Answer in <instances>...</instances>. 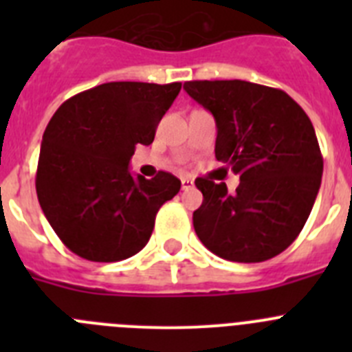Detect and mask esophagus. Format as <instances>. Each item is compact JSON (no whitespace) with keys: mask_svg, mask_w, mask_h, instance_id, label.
<instances>
[{"mask_svg":"<svg viewBox=\"0 0 352 352\" xmlns=\"http://www.w3.org/2000/svg\"><path fill=\"white\" fill-rule=\"evenodd\" d=\"M182 188L183 190H190V188H194V182H192V178H182Z\"/></svg>","mask_w":352,"mask_h":352,"instance_id":"1","label":"esophagus"}]
</instances>
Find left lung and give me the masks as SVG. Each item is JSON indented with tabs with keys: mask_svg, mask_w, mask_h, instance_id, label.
I'll return each mask as SVG.
<instances>
[{
	"mask_svg": "<svg viewBox=\"0 0 352 352\" xmlns=\"http://www.w3.org/2000/svg\"><path fill=\"white\" fill-rule=\"evenodd\" d=\"M183 88L217 123L214 157L239 174L226 183L197 178L203 204L194 229L214 256L263 263L298 238L316 203L322 157L312 121L282 89L247 80H188Z\"/></svg>",
	"mask_w": 352,
	"mask_h": 352,
	"instance_id": "8db88e82",
	"label": "left lung"
}]
</instances>
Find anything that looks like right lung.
<instances>
[{
    "label": "right lung",
    "instance_id": "obj_1",
    "mask_svg": "<svg viewBox=\"0 0 352 352\" xmlns=\"http://www.w3.org/2000/svg\"><path fill=\"white\" fill-rule=\"evenodd\" d=\"M182 82H105L72 96L43 132L36 195L58 238L82 259L135 256L155 217L182 188L170 173L132 176L135 146L151 144Z\"/></svg>",
    "mask_w": 352,
    "mask_h": 352
}]
</instances>
